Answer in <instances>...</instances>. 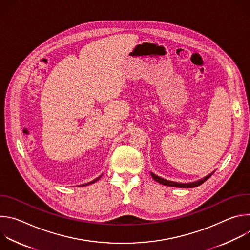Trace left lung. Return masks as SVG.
<instances>
[{"label": "left lung", "instance_id": "8db88e82", "mask_svg": "<svg viewBox=\"0 0 250 250\" xmlns=\"http://www.w3.org/2000/svg\"><path fill=\"white\" fill-rule=\"evenodd\" d=\"M213 173V172H212ZM211 173V174H212ZM151 174V177L153 178V179L162 184V185H166V186H171V187H178V188H195V187H198L200 186L201 184H203L205 181H207L208 178L211 176V174H208V176H206L205 178H203V179L199 180V181H196V182H193V183H177V182H173V181H168L166 179H163V178L155 175L154 173H150Z\"/></svg>", "mask_w": 250, "mask_h": 250}]
</instances>
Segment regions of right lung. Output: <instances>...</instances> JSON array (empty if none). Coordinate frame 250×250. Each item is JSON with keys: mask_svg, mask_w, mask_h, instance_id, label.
<instances>
[{"mask_svg": "<svg viewBox=\"0 0 250 250\" xmlns=\"http://www.w3.org/2000/svg\"><path fill=\"white\" fill-rule=\"evenodd\" d=\"M100 178H101V176H100V177H98V178H97V179H95V180H93V181H92V182H89V183H87V184H85V185H84V186H86V185H90V184H92V183H94V182H96V181H98V180H99V179H100Z\"/></svg>", "mask_w": 250, "mask_h": 250, "instance_id": "add662e5", "label": "right lung"}]
</instances>
